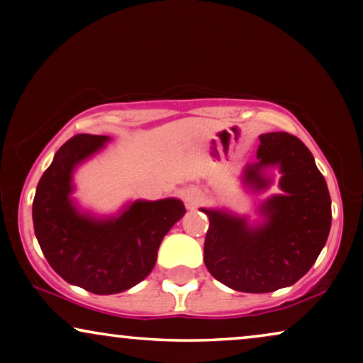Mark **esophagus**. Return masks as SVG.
I'll return each mask as SVG.
<instances>
[{
  "label": "esophagus",
  "mask_w": 363,
  "mask_h": 363,
  "mask_svg": "<svg viewBox=\"0 0 363 363\" xmlns=\"http://www.w3.org/2000/svg\"><path fill=\"white\" fill-rule=\"evenodd\" d=\"M183 198H185L188 206H196L203 201V193L198 190L196 186H188L185 191H183Z\"/></svg>",
  "instance_id": "obj_1"
}]
</instances>
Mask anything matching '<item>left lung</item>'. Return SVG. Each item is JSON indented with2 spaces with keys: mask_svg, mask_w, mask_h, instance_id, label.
Returning <instances> with one entry per match:
<instances>
[{
  "mask_svg": "<svg viewBox=\"0 0 363 363\" xmlns=\"http://www.w3.org/2000/svg\"><path fill=\"white\" fill-rule=\"evenodd\" d=\"M257 162L246 165L242 182L252 191L269 188V168H279V195L259 206L262 220L250 225L223 208H201L210 218L205 264L216 281L235 291L272 292L292 286L311 269L330 231L327 183L309 148L286 132L259 137Z\"/></svg>",
  "mask_w": 363,
  "mask_h": 363,
  "instance_id": "8db88e82",
  "label": "left lung"
}]
</instances>
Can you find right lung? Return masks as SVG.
<instances>
[{
  "mask_svg": "<svg viewBox=\"0 0 363 363\" xmlns=\"http://www.w3.org/2000/svg\"><path fill=\"white\" fill-rule=\"evenodd\" d=\"M111 140L74 135L59 148L38 183L33 223L49 264L69 284L94 294H117L150 274L163 236L185 215L178 198L135 200L113 216L82 211L74 201V172Z\"/></svg>",
  "mask_w": 363,
  "mask_h": 363,
  "instance_id": "right-lung-1",
  "label": "right lung"
}]
</instances>
